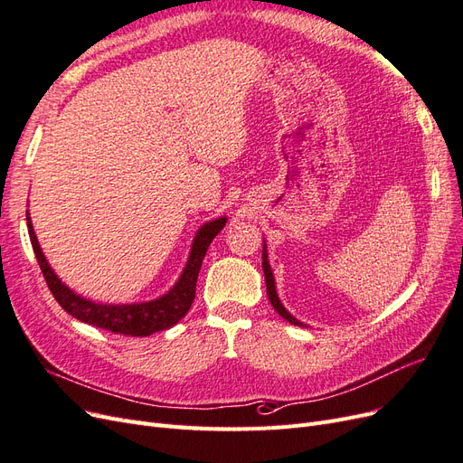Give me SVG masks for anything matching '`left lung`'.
<instances>
[{
    "label": "left lung",
    "mask_w": 463,
    "mask_h": 463,
    "mask_svg": "<svg viewBox=\"0 0 463 463\" xmlns=\"http://www.w3.org/2000/svg\"><path fill=\"white\" fill-rule=\"evenodd\" d=\"M262 270H264V279H266V296H269V299H270L272 307L276 309V313H278L279 317H284L286 320H289L291 325L303 326V322H299L296 317H291V315L286 311V307H284L282 303H279V299H278L276 286H274V276H272V270H270L269 259H266V247H264V245H262Z\"/></svg>",
    "instance_id": "left-lung-1"
}]
</instances>
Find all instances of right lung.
Masks as SVG:
<instances>
[{
  "label": "right lung",
  "instance_id": "right-lung-1",
  "mask_svg": "<svg viewBox=\"0 0 463 463\" xmlns=\"http://www.w3.org/2000/svg\"><path fill=\"white\" fill-rule=\"evenodd\" d=\"M226 222L228 218L206 222L204 226L197 232L185 269L181 272L177 284L167 291L165 296L146 303L102 305V303H94L77 296L75 291H71L65 284H61V279L55 276L44 253H42L36 233L33 230L31 216L26 214V226H29L31 243L34 249L36 260L40 264V270L44 274V279L52 291V296L61 305V309H65L77 320L87 322V325L109 330L114 334H123V335H150L154 332L172 328L175 322H179L187 315V311L191 309V303L194 299L197 278H199L203 259L206 255V249L220 233V230L226 226Z\"/></svg>",
  "mask_w": 463,
  "mask_h": 463
}]
</instances>
